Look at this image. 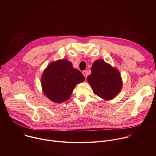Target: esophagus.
Returning <instances> with one entry per match:
<instances>
[{
    "instance_id": "34e87169",
    "label": "esophagus",
    "mask_w": 156,
    "mask_h": 156,
    "mask_svg": "<svg viewBox=\"0 0 156 156\" xmlns=\"http://www.w3.org/2000/svg\"><path fill=\"white\" fill-rule=\"evenodd\" d=\"M82 73L83 74V75H84V76L85 77V78H87V73H86V71H83V72H82Z\"/></svg>"
}]
</instances>
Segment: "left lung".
<instances>
[{"mask_svg":"<svg viewBox=\"0 0 156 156\" xmlns=\"http://www.w3.org/2000/svg\"><path fill=\"white\" fill-rule=\"evenodd\" d=\"M93 93L105 101L114 98L122 90V79L117 68L102 59L94 61L87 78Z\"/></svg>","mask_w":156,"mask_h":156,"instance_id":"obj_1","label":"left lung"}]
</instances>
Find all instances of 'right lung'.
Returning a JSON list of instances; mask_svg holds the SVG:
<instances>
[{"mask_svg": "<svg viewBox=\"0 0 156 156\" xmlns=\"http://www.w3.org/2000/svg\"><path fill=\"white\" fill-rule=\"evenodd\" d=\"M85 80L83 75L73 67L67 59L51 62L44 70L41 78L43 93L51 101L61 103L67 101L77 84Z\"/></svg>", "mask_w": 156, "mask_h": 156, "instance_id": "obj_1", "label": "right lung"}]
</instances>
